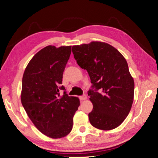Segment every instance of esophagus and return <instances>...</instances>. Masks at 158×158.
<instances>
[{
  "instance_id": "esophagus-1",
  "label": "esophagus",
  "mask_w": 158,
  "mask_h": 158,
  "mask_svg": "<svg viewBox=\"0 0 158 158\" xmlns=\"http://www.w3.org/2000/svg\"><path fill=\"white\" fill-rule=\"evenodd\" d=\"M79 99L81 100V101H83V100H85L87 99V96L85 94L79 96Z\"/></svg>"
}]
</instances>
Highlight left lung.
Here are the masks:
<instances>
[{"label": "left lung", "instance_id": "8db88e82", "mask_svg": "<svg viewBox=\"0 0 158 158\" xmlns=\"http://www.w3.org/2000/svg\"><path fill=\"white\" fill-rule=\"evenodd\" d=\"M72 51L78 65L88 71L95 88L88 92L93 109L90 123L102 130L115 129L122 123L132 108L135 81L125 58L108 43L92 41L74 45ZM98 89L102 91L99 93Z\"/></svg>", "mask_w": 158, "mask_h": 158}]
</instances>
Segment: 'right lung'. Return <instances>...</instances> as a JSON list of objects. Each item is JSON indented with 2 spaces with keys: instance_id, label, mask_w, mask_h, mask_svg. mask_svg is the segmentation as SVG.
<instances>
[{
  "instance_id": "add662e5",
  "label": "right lung",
  "mask_w": 158,
  "mask_h": 158,
  "mask_svg": "<svg viewBox=\"0 0 158 158\" xmlns=\"http://www.w3.org/2000/svg\"><path fill=\"white\" fill-rule=\"evenodd\" d=\"M71 46L48 45L33 56L23 73L21 102L33 124L52 139L67 136L80 105L79 98L60 95Z\"/></svg>"
}]
</instances>
